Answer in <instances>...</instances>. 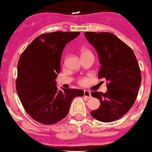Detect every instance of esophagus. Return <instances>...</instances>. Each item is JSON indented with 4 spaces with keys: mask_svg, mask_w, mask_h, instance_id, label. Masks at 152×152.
Instances as JSON below:
<instances>
[{
    "mask_svg": "<svg viewBox=\"0 0 152 152\" xmlns=\"http://www.w3.org/2000/svg\"><path fill=\"white\" fill-rule=\"evenodd\" d=\"M83 95H84V97H87V98H90V97H91V92H90L89 91H87V90H85V91H84Z\"/></svg>",
    "mask_w": 152,
    "mask_h": 152,
    "instance_id": "1",
    "label": "esophagus"
}]
</instances>
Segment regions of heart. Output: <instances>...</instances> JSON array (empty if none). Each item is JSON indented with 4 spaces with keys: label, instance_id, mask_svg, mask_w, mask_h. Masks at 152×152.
I'll return each instance as SVG.
<instances>
[{
    "label": "heart",
    "instance_id": "obj_1",
    "mask_svg": "<svg viewBox=\"0 0 152 152\" xmlns=\"http://www.w3.org/2000/svg\"><path fill=\"white\" fill-rule=\"evenodd\" d=\"M87 53H91V52H90L88 50H87L86 49H81V55H86V54H87ZM80 83H83L84 80H81L80 81Z\"/></svg>",
    "mask_w": 152,
    "mask_h": 152
}]
</instances>
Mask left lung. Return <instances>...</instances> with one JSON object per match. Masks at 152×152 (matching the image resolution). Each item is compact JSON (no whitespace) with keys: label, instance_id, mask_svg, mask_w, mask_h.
I'll list each match as a JSON object with an SVG mask.
<instances>
[{"label":"left lung","instance_id":"left-lung-1","mask_svg":"<svg viewBox=\"0 0 152 152\" xmlns=\"http://www.w3.org/2000/svg\"><path fill=\"white\" fill-rule=\"evenodd\" d=\"M84 35L98 54V77L108 81L106 93L91 92L100 106L91 115L101 122H112L125 115L136 100L141 83L139 65L132 49L112 33L87 31Z\"/></svg>","mask_w":152,"mask_h":152}]
</instances>
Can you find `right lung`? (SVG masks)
<instances>
[{"instance_id": "add662e5", "label": "right lung", "mask_w": 152, "mask_h": 152, "mask_svg": "<svg viewBox=\"0 0 152 152\" xmlns=\"http://www.w3.org/2000/svg\"><path fill=\"white\" fill-rule=\"evenodd\" d=\"M79 31L43 34L36 37L20 55L18 64L16 88L26 112L34 121L52 125L68 115L73 99L84 91L56 86L61 59L67 43Z\"/></svg>"}]
</instances>
